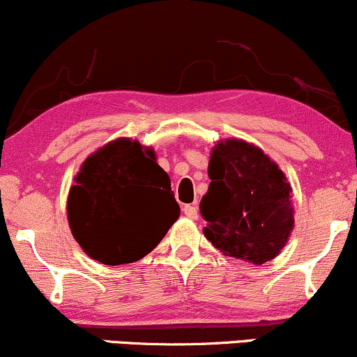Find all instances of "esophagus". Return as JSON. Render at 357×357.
<instances>
[{
  "label": "esophagus",
  "instance_id": "esophagus-1",
  "mask_svg": "<svg viewBox=\"0 0 357 357\" xmlns=\"http://www.w3.org/2000/svg\"><path fill=\"white\" fill-rule=\"evenodd\" d=\"M183 213H185V215L188 217V219H197V217H199V211H197V207L195 205H185V207H183Z\"/></svg>",
  "mask_w": 357,
  "mask_h": 357
}]
</instances>
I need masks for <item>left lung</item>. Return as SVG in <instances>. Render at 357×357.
<instances>
[{
    "label": "left lung",
    "mask_w": 357,
    "mask_h": 357,
    "mask_svg": "<svg viewBox=\"0 0 357 357\" xmlns=\"http://www.w3.org/2000/svg\"><path fill=\"white\" fill-rule=\"evenodd\" d=\"M208 178L200 200L205 237L230 257L257 266L274 259L294 227L282 170L257 146L229 138L212 150Z\"/></svg>",
    "instance_id": "1"
}]
</instances>
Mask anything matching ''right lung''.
I'll return each mask as SVG.
<instances>
[{
    "instance_id": "add662e5",
    "label": "right lung",
    "mask_w": 357,
    "mask_h": 357,
    "mask_svg": "<svg viewBox=\"0 0 357 357\" xmlns=\"http://www.w3.org/2000/svg\"><path fill=\"white\" fill-rule=\"evenodd\" d=\"M68 195L73 237L107 266L152 252L180 215L170 177L152 149L119 138L83 162Z\"/></svg>"
}]
</instances>
